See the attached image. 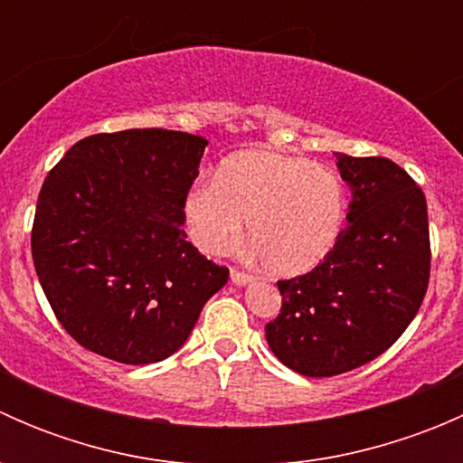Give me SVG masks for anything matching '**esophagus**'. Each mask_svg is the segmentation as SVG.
Listing matches in <instances>:
<instances>
[{"instance_id": "1", "label": "esophagus", "mask_w": 463, "mask_h": 463, "mask_svg": "<svg viewBox=\"0 0 463 463\" xmlns=\"http://www.w3.org/2000/svg\"><path fill=\"white\" fill-rule=\"evenodd\" d=\"M250 275L249 273H244V270H231V282L235 284V287H246V284L250 282Z\"/></svg>"}]
</instances>
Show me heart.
<instances>
[{
    "label": "heart",
    "mask_w": 463,
    "mask_h": 463,
    "mask_svg": "<svg viewBox=\"0 0 463 463\" xmlns=\"http://www.w3.org/2000/svg\"><path fill=\"white\" fill-rule=\"evenodd\" d=\"M347 197L331 167L307 158L246 149L223 158L214 181H202L184 202L194 244L228 255L250 241L273 273L300 275L322 264L343 232Z\"/></svg>",
    "instance_id": "1"
}]
</instances>
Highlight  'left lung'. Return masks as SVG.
<instances>
[{"label": "left lung", "instance_id": "left-lung-1", "mask_svg": "<svg viewBox=\"0 0 463 463\" xmlns=\"http://www.w3.org/2000/svg\"><path fill=\"white\" fill-rule=\"evenodd\" d=\"M352 190L347 226L311 273L278 282L282 309L266 325L279 363L325 378L374 361L417 316L430 278L428 205L390 158L335 152Z\"/></svg>", "mask_w": 463, "mask_h": 463}]
</instances>
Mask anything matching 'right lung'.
<instances>
[{"label": "right lung", "instance_id": "1", "mask_svg": "<svg viewBox=\"0 0 463 463\" xmlns=\"http://www.w3.org/2000/svg\"><path fill=\"white\" fill-rule=\"evenodd\" d=\"M203 137L125 129L78 141L49 172L33 264L73 340L125 365L172 356L228 282L184 231Z\"/></svg>", "mask_w": 463, "mask_h": 463}]
</instances>
